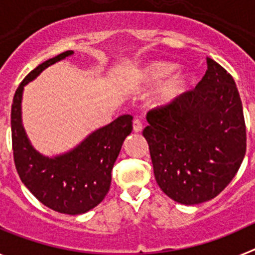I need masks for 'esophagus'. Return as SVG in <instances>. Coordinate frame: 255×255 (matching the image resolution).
<instances>
[{"label": "esophagus", "mask_w": 255, "mask_h": 255, "mask_svg": "<svg viewBox=\"0 0 255 255\" xmlns=\"http://www.w3.org/2000/svg\"><path fill=\"white\" fill-rule=\"evenodd\" d=\"M132 130H134L135 132H140L141 130H143V123H141L139 119H135V120L132 121Z\"/></svg>", "instance_id": "1"}]
</instances>
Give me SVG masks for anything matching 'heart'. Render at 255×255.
Here are the masks:
<instances>
[{
  "label": "heart",
  "instance_id": "1",
  "mask_svg": "<svg viewBox=\"0 0 255 255\" xmlns=\"http://www.w3.org/2000/svg\"><path fill=\"white\" fill-rule=\"evenodd\" d=\"M176 64L166 62V61H154L152 64L144 66L138 74V82L143 89L153 88L158 85L159 83L167 78L155 93L154 102L157 105H167L172 103L173 101L179 100L180 97L188 92L191 85V76L186 71H176Z\"/></svg>",
  "mask_w": 255,
  "mask_h": 255
}]
</instances>
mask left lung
<instances>
[{"label": "left lung", "mask_w": 255, "mask_h": 255, "mask_svg": "<svg viewBox=\"0 0 255 255\" xmlns=\"http://www.w3.org/2000/svg\"><path fill=\"white\" fill-rule=\"evenodd\" d=\"M193 91L147 114L143 136L155 181L177 203L193 206L217 197L240 168L247 129L233 76L207 57Z\"/></svg>", "instance_id": "left-lung-1"}]
</instances>
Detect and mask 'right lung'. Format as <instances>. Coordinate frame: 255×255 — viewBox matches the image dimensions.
Here are the masks:
<instances>
[{
  "mask_svg": "<svg viewBox=\"0 0 255 255\" xmlns=\"http://www.w3.org/2000/svg\"><path fill=\"white\" fill-rule=\"evenodd\" d=\"M73 53L66 51L44 61L20 83L11 106V135L15 167L22 184L46 207L74 216L91 211L107 195L115 161L132 130V116L117 117L92 132L73 150L53 158L31 147L21 124L24 87L44 69Z\"/></svg>",
  "mask_w": 255,
  "mask_h": 255,
  "instance_id": "obj_1",
  "label": "right lung"
}]
</instances>
